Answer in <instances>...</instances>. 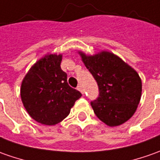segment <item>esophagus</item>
Listing matches in <instances>:
<instances>
[{
  "label": "esophagus",
  "instance_id": "1",
  "mask_svg": "<svg viewBox=\"0 0 160 160\" xmlns=\"http://www.w3.org/2000/svg\"><path fill=\"white\" fill-rule=\"evenodd\" d=\"M77 89H78V90H79V91H80V93H81V94H84V91H83V88H82V87H81L80 85H79V86L77 87Z\"/></svg>",
  "mask_w": 160,
  "mask_h": 160
}]
</instances>
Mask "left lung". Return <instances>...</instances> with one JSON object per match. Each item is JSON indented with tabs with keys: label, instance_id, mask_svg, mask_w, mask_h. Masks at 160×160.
I'll return each instance as SVG.
<instances>
[{
	"label": "left lung",
	"instance_id": "left-lung-1",
	"mask_svg": "<svg viewBox=\"0 0 160 160\" xmlns=\"http://www.w3.org/2000/svg\"><path fill=\"white\" fill-rule=\"evenodd\" d=\"M80 54L98 85L99 96L90 102L96 117L111 127L128 121L141 98L142 82L138 72L113 53Z\"/></svg>",
	"mask_w": 160,
	"mask_h": 160
}]
</instances>
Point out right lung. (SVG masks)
Returning a JSON list of instances; mask_svg holds the SVG:
<instances>
[{
    "mask_svg": "<svg viewBox=\"0 0 160 160\" xmlns=\"http://www.w3.org/2000/svg\"><path fill=\"white\" fill-rule=\"evenodd\" d=\"M62 55L51 54L37 62L21 86V98L30 117L45 125H55L66 118L82 94L67 83L62 71Z\"/></svg>",
    "mask_w": 160,
    "mask_h": 160,
    "instance_id": "right-lung-1",
    "label": "right lung"
}]
</instances>
